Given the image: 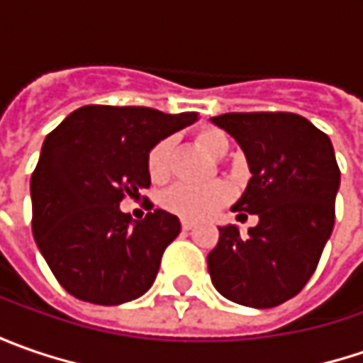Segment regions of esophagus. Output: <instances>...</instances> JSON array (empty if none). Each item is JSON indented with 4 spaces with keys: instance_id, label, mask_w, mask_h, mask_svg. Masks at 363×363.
I'll use <instances>...</instances> for the list:
<instances>
[{
    "instance_id": "34e87169",
    "label": "esophagus",
    "mask_w": 363,
    "mask_h": 363,
    "mask_svg": "<svg viewBox=\"0 0 363 363\" xmlns=\"http://www.w3.org/2000/svg\"><path fill=\"white\" fill-rule=\"evenodd\" d=\"M182 228L184 230H191V228H196V222L194 220H182Z\"/></svg>"
}]
</instances>
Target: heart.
Returning <instances> with one entry per match:
<instances>
[{"label":"heart","instance_id":"b5f03b06","mask_svg":"<svg viewBox=\"0 0 363 363\" xmlns=\"http://www.w3.org/2000/svg\"><path fill=\"white\" fill-rule=\"evenodd\" d=\"M196 141L212 155V157H224L230 149L228 135L218 127H202L196 131ZM172 153L174 143L172 139H161L149 149L147 155V172L153 182H165L172 174ZM230 200V188L224 182H212L203 186L194 184H177L169 189L163 198V203L169 212L188 220H202L212 216L218 208Z\"/></svg>","mask_w":363,"mask_h":363}]
</instances>
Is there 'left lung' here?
Listing matches in <instances>:
<instances>
[{
    "mask_svg": "<svg viewBox=\"0 0 363 363\" xmlns=\"http://www.w3.org/2000/svg\"><path fill=\"white\" fill-rule=\"evenodd\" d=\"M242 147L250 182L234 203L238 216L257 214L242 236L222 226L208 271L220 295L269 309L307 285L335 222L340 167L333 145L295 113H226L212 119Z\"/></svg>",
    "mask_w": 363,
    "mask_h": 363,
    "instance_id": "8db88e82",
    "label": "left lung"
}]
</instances>
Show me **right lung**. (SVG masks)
Returning <instances> with one entry per match:
<instances>
[{
	"label": "right lung",
	"mask_w": 363,
	"mask_h": 363,
	"mask_svg": "<svg viewBox=\"0 0 363 363\" xmlns=\"http://www.w3.org/2000/svg\"><path fill=\"white\" fill-rule=\"evenodd\" d=\"M194 121L198 113L86 105L46 137L30 182L32 232L72 297L121 305L151 289L182 224L165 210L131 222L119 203L151 186L149 149Z\"/></svg>",
	"instance_id": "add662e5"
}]
</instances>
